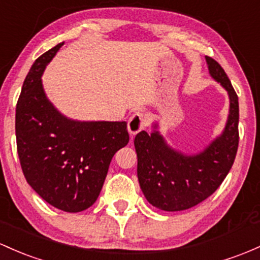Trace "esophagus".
Returning <instances> with one entry per match:
<instances>
[{
    "label": "esophagus",
    "mask_w": 260,
    "mask_h": 260,
    "mask_svg": "<svg viewBox=\"0 0 260 260\" xmlns=\"http://www.w3.org/2000/svg\"><path fill=\"white\" fill-rule=\"evenodd\" d=\"M147 125V119L142 112H135L128 119V131L132 136H136L137 133L143 131Z\"/></svg>",
    "instance_id": "esophagus-1"
}]
</instances>
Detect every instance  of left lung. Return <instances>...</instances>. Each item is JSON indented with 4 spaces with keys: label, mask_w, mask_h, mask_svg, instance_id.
<instances>
[{
    "label": "left lung",
    "mask_w": 260,
    "mask_h": 260,
    "mask_svg": "<svg viewBox=\"0 0 260 260\" xmlns=\"http://www.w3.org/2000/svg\"><path fill=\"white\" fill-rule=\"evenodd\" d=\"M206 61L211 76L226 88L230 98L222 135L192 155L168 145L156 131V123L150 135L142 131L135 138L139 185L148 202L159 210L182 211L196 206L218 189L235 161L239 142L238 96L221 65L210 56Z\"/></svg>",
    "instance_id": "obj_1"
}]
</instances>
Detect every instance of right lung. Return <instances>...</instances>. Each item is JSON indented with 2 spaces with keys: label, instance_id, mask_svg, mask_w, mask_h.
<instances>
[{
  "label": "right lung",
  "instance_id": "right-lung-1",
  "mask_svg": "<svg viewBox=\"0 0 260 260\" xmlns=\"http://www.w3.org/2000/svg\"><path fill=\"white\" fill-rule=\"evenodd\" d=\"M64 44L39 56L25 76L16 107L17 152L28 184L65 212L92 206L116 152L129 142L127 122H80L62 116L47 99L45 67Z\"/></svg>",
  "mask_w": 260,
  "mask_h": 260
}]
</instances>
